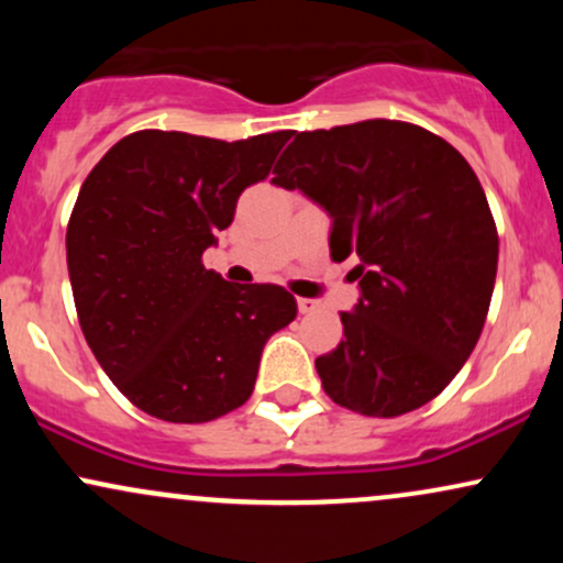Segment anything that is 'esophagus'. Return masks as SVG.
Masks as SVG:
<instances>
[{
  "label": "esophagus",
  "instance_id": "obj_1",
  "mask_svg": "<svg viewBox=\"0 0 563 563\" xmlns=\"http://www.w3.org/2000/svg\"><path fill=\"white\" fill-rule=\"evenodd\" d=\"M296 303H299L301 314H309V312H314V309H318V301H314V299H296Z\"/></svg>",
  "mask_w": 563,
  "mask_h": 563
}]
</instances>
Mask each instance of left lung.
I'll return each mask as SVG.
<instances>
[{
	"label": "left lung",
	"instance_id": "1",
	"mask_svg": "<svg viewBox=\"0 0 563 563\" xmlns=\"http://www.w3.org/2000/svg\"><path fill=\"white\" fill-rule=\"evenodd\" d=\"M275 185L331 217V260L357 256L344 339L314 360L335 405L394 418L437 397L479 341L497 275V230L468 161L389 119L296 134Z\"/></svg>",
	"mask_w": 563,
	"mask_h": 563
}]
</instances>
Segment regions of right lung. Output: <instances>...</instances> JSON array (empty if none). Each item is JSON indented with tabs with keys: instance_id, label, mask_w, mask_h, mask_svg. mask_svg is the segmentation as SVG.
Instances as JSON below:
<instances>
[{
	"instance_id": "1",
	"label": "right lung",
	"mask_w": 563,
	"mask_h": 563,
	"mask_svg": "<svg viewBox=\"0 0 563 563\" xmlns=\"http://www.w3.org/2000/svg\"><path fill=\"white\" fill-rule=\"evenodd\" d=\"M288 140L145 129L84 179L66 232L76 312L97 363L147 416L206 423L241 407L264 344L296 318L286 288L228 283L200 264Z\"/></svg>"
}]
</instances>
